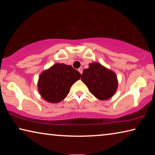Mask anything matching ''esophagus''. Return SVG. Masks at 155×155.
Masks as SVG:
<instances>
[{"label": "esophagus", "mask_w": 155, "mask_h": 155, "mask_svg": "<svg viewBox=\"0 0 155 155\" xmlns=\"http://www.w3.org/2000/svg\"><path fill=\"white\" fill-rule=\"evenodd\" d=\"M78 71L80 72V74H82V73H83V69H82V68H78Z\"/></svg>", "instance_id": "1"}]
</instances>
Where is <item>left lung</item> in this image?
Masks as SVG:
<instances>
[{
  "label": "left lung",
  "mask_w": 155,
  "mask_h": 155,
  "mask_svg": "<svg viewBox=\"0 0 155 155\" xmlns=\"http://www.w3.org/2000/svg\"><path fill=\"white\" fill-rule=\"evenodd\" d=\"M81 81L87 86L89 91L101 101L114 96L118 86L115 73L98 62L89 64V68L83 70Z\"/></svg>",
  "instance_id": "1"
}]
</instances>
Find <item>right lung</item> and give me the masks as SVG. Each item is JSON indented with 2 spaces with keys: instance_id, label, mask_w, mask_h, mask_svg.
<instances>
[{
  "instance_id": "add662e5",
  "label": "right lung",
  "mask_w": 155,
  "mask_h": 155,
  "mask_svg": "<svg viewBox=\"0 0 155 155\" xmlns=\"http://www.w3.org/2000/svg\"><path fill=\"white\" fill-rule=\"evenodd\" d=\"M81 76L71 65L57 63L39 76V94L48 103H60L68 96L71 86L80 79Z\"/></svg>"
}]
</instances>
